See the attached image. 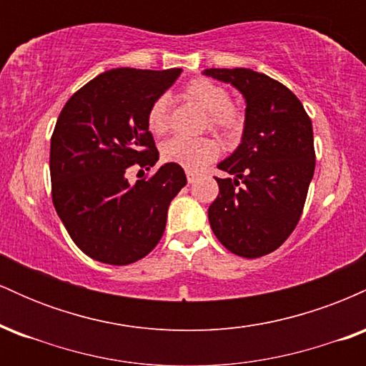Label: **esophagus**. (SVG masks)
I'll use <instances>...</instances> for the list:
<instances>
[{"mask_svg": "<svg viewBox=\"0 0 366 366\" xmlns=\"http://www.w3.org/2000/svg\"><path fill=\"white\" fill-rule=\"evenodd\" d=\"M186 174H187V182H189V184H192V182H194V180L197 179L196 172H186Z\"/></svg>", "mask_w": 366, "mask_h": 366, "instance_id": "esophagus-1", "label": "esophagus"}]
</instances>
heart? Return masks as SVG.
Here are the masks:
<instances>
[{
    "mask_svg": "<svg viewBox=\"0 0 366 366\" xmlns=\"http://www.w3.org/2000/svg\"><path fill=\"white\" fill-rule=\"evenodd\" d=\"M184 96L201 110L207 112V127L220 134L227 141H236L242 136L246 125L244 112L230 103L229 92L209 79H192L184 87ZM170 99L167 94L158 96L148 110V127L153 134L162 136L170 129ZM220 154V146L212 137L201 139H174L163 142V162L174 163L187 172H197L215 162Z\"/></svg>",
    "mask_w": 366,
    "mask_h": 366,
    "instance_id": "obj_1",
    "label": "heart"
}]
</instances>
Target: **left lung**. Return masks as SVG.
Here are the masks:
<instances>
[{"label":"left lung","instance_id":"left-lung-1","mask_svg":"<svg viewBox=\"0 0 366 366\" xmlns=\"http://www.w3.org/2000/svg\"><path fill=\"white\" fill-rule=\"evenodd\" d=\"M246 99V125L237 149L218 163L232 177L217 179L208 218L230 253L259 258L292 234L315 172L313 127L291 89L249 69H207Z\"/></svg>","mask_w":366,"mask_h":366}]
</instances>
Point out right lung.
Wrapping results in <instances>:
<instances>
[{"label":"right lung","instance_id":"right-lung-1","mask_svg":"<svg viewBox=\"0 0 366 366\" xmlns=\"http://www.w3.org/2000/svg\"><path fill=\"white\" fill-rule=\"evenodd\" d=\"M182 69H113L65 103L49 149L54 209L79 249L108 264H130L154 249L170 201L187 184L182 167L165 163L129 184L132 165L149 170L158 149L148 127L151 103Z\"/></svg>","mask_w":366,"mask_h":366}]
</instances>
